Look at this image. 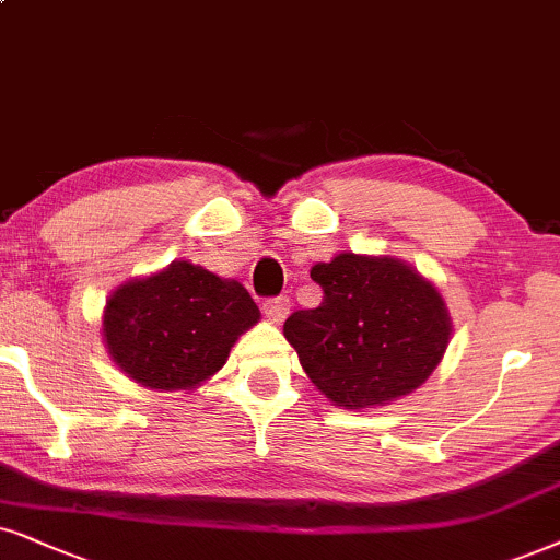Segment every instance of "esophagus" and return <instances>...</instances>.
<instances>
[{
	"label": "esophagus",
	"mask_w": 560,
	"mask_h": 560,
	"mask_svg": "<svg viewBox=\"0 0 560 560\" xmlns=\"http://www.w3.org/2000/svg\"><path fill=\"white\" fill-rule=\"evenodd\" d=\"M289 307H292V304H289V296H284V294L268 296V300L264 302V315L268 317V320L281 323L289 315Z\"/></svg>",
	"instance_id": "34e87169"
}]
</instances>
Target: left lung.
I'll list each match as a JSON object with an SVG mask.
<instances>
[{"mask_svg":"<svg viewBox=\"0 0 560 560\" xmlns=\"http://www.w3.org/2000/svg\"><path fill=\"white\" fill-rule=\"evenodd\" d=\"M310 276L323 302L289 315L284 336L325 398L343 408L382 406L436 370L450 315L436 287L413 268L341 253Z\"/></svg>","mask_w":560,"mask_h":560,"instance_id":"left-lung-1","label":"left lung"}]
</instances>
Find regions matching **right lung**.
I'll return each mask as SVG.
<instances>
[{"instance_id": "add662e5", "label": "right lung", "mask_w": 560, "mask_h": 560, "mask_svg": "<svg viewBox=\"0 0 560 560\" xmlns=\"http://www.w3.org/2000/svg\"><path fill=\"white\" fill-rule=\"evenodd\" d=\"M258 317L243 284L175 260L116 289L103 332L110 357L131 380L154 390H188L222 370L232 343Z\"/></svg>"}]
</instances>
